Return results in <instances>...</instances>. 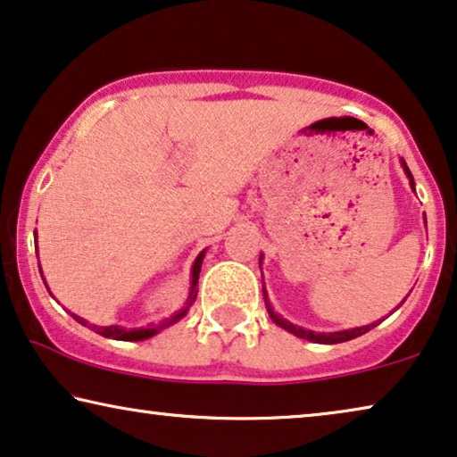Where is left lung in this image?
<instances>
[{"instance_id":"1","label":"left lung","mask_w":457,"mask_h":457,"mask_svg":"<svg viewBox=\"0 0 457 457\" xmlns=\"http://www.w3.org/2000/svg\"><path fill=\"white\" fill-rule=\"evenodd\" d=\"M400 162H402V167H403V173H406L408 179H410V188H412V190L416 192V184H414L412 173H410L408 165H406V162H403V159H400ZM424 221H427V217H424ZM261 261H262V254H261V259H259V265H261ZM262 295H265V304H267V312H269V317H271V320H273L275 325H279L281 329H286V331L294 333V336H295V337H300V339H308V342H312V344H342V342H350V339L364 336L366 331H370L372 327H377V325L381 323V320H383V319H381V320H375V323L364 325V327H356V329H344V331H331V333L311 331V329H304V327H298V325L290 323V320H286L284 317H281V314L275 312V311H273V306L269 304V298H267V290H265V286H262ZM403 300H406V298H403ZM403 300L400 302V304H403ZM391 312H394V311H391Z\"/></svg>"}]
</instances>
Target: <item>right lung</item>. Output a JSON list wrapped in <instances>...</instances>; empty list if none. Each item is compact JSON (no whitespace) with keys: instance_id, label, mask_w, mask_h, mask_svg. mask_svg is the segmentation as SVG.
Returning a JSON list of instances; mask_svg holds the SVG:
<instances>
[{"instance_id":"1","label":"right lung","mask_w":457,"mask_h":457,"mask_svg":"<svg viewBox=\"0 0 457 457\" xmlns=\"http://www.w3.org/2000/svg\"><path fill=\"white\" fill-rule=\"evenodd\" d=\"M35 237H37V231H35ZM35 248H37V242H35ZM204 253L207 250H203L201 254L196 256L195 265H192V271H190V290H188V298H186V306L182 308V311L173 312L170 319L162 320L159 325H149V327H137V329H126V327H120V325H109V327H101V325H91L88 323L87 319L79 317V314L72 312V317L79 320L80 325L88 327V329L99 333V336L103 337H109V339H120V342H140V339H149L153 336H157L159 331L165 329V327H170L173 323H178L179 319L186 317V312H188V308L195 304L196 300V294H198V273H201V265H203V259H204ZM37 256H38V248H37ZM38 271H41V265H38ZM41 278H43V271H41ZM45 281V279H43ZM47 286V284H45Z\"/></svg>"}]
</instances>
